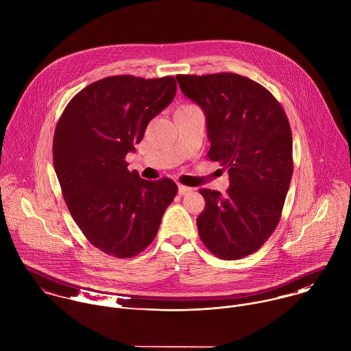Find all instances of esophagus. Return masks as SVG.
<instances>
[{"label": "esophagus", "instance_id": "34e87169", "mask_svg": "<svg viewBox=\"0 0 351 351\" xmlns=\"http://www.w3.org/2000/svg\"><path fill=\"white\" fill-rule=\"evenodd\" d=\"M193 189L191 187H187V186H183V184H179V194L180 195H186L189 193H191Z\"/></svg>", "mask_w": 351, "mask_h": 351}]
</instances>
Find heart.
Listing matches in <instances>:
<instances>
[{
  "mask_svg": "<svg viewBox=\"0 0 351 351\" xmlns=\"http://www.w3.org/2000/svg\"><path fill=\"white\" fill-rule=\"evenodd\" d=\"M193 108H197L195 106H193V104H182L179 108H178V111H184V110H193Z\"/></svg>",
  "mask_w": 351,
  "mask_h": 351,
  "instance_id": "heart-1",
  "label": "heart"
}]
</instances>
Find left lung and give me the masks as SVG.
Segmentation results:
<instances>
[{"label":"left lung","instance_id":"8db88e82","mask_svg":"<svg viewBox=\"0 0 351 351\" xmlns=\"http://www.w3.org/2000/svg\"><path fill=\"white\" fill-rule=\"evenodd\" d=\"M182 92L208 121V157L228 169L225 195L201 189L199 237L213 255L234 261L256 252L280 219L293 175V145L280 101L236 73L178 74Z\"/></svg>","mask_w":351,"mask_h":351}]
</instances>
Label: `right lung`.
<instances>
[{
	"instance_id": "obj_1",
	"label": "right lung",
	"mask_w": 351,
	"mask_h": 351,
	"mask_svg": "<svg viewBox=\"0 0 351 351\" xmlns=\"http://www.w3.org/2000/svg\"><path fill=\"white\" fill-rule=\"evenodd\" d=\"M175 93L172 75L106 77L80 90L57 123L53 160L64 199L86 240L107 255L133 258L150 245L178 194L169 178L145 180L125 160Z\"/></svg>"
}]
</instances>
